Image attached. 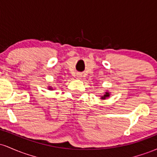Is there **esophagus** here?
<instances>
[{"mask_svg":"<svg viewBox=\"0 0 157 157\" xmlns=\"http://www.w3.org/2000/svg\"><path fill=\"white\" fill-rule=\"evenodd\" d=\"M77 78H78V79H80L81 77H82V75H81L80 74H79V75H77Z\"/></svg>","mask_w":157,"mask_h":157,"instance_id":"esophagus-1","label":"esophagus"}]
</instances>
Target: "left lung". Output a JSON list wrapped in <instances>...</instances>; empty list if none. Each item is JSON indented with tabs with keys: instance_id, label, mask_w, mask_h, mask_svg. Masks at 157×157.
I'll return each mask as SVG.
<instances>
[{
	"instance_id": "obj_1",
	"label": "left lung",
	"mask_w": 157,
	"mask_h": 157,
	"mask_svg": "<svg viewBox=\"0 0 157 157\" xmlns=\"http://www.w3.org/2000/svg\"><path fill=\"white\" fill-rule=\"evenodd\" d=\"M110 96V93L108 92V91H106V92L105 93V94L103 95V96L101 97V99L102 100H105L106 97H109Z\"/></svg>"
}]
</instances>
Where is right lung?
I'll use <instances>...</instances> for the list:
<instances>
[{"label":"right lung","mask_w":157,"mask_h":157,"mask_svg":"<svg viewBox=\"0 0 157 157\" xmlns=\"http://www.w3.org/2000/svg\"><path fill=\"white\" fill-rule=\"evenodd\" d=\"M48 89H49V90H52L53 89H52V87H49V88H48Z\"/></svg>","instance_id":"1"}]
</instances>
